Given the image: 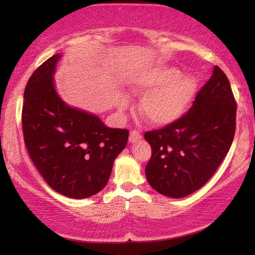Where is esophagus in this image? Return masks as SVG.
<instances>
[{"label":"esophagus","mask_w":255,"mask_h":255,"mask_svg":"<svg viewBox=\"0 0 255 255\" xmlns=\"http://www.w3.org/2000/svg\"><path fill=\"white\" fill-rule=\"evenodd\" d=\"M141 139V133L140 132H138L137 130H132L130 132V137H128V140L130 142H137Z\"/></svg>","instance_id":"1"}]
</instances>
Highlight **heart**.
Returning a JSON list of instances; mask_svg holds the SVG:
<instances>
[{"instance_id": "heart-1", "label": "heart", "mask_w": 255, "mask_h": 255, "mask_svg": "<svg viewBox=\"0 0 255 255\" xmlns=\"http://www.w3.org/2000/svg\"><path fill=\"white\" fill-rule=\"evenodd\" d=\"M134 95H142L139 114L154 127H165L179 120L186 113L197 93V80L193 75L181 74L175 67L158 66L137 73L130 81ZM128 107V100L120 103Z\"/></svg>"}]
</instances>
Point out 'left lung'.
Returning a JSON list of instances; mask_svg holds the SVG:
<instances>
[{
  "label": "left lung",
  "mask_w": 255,
  "mask_h": 255,
  "mask_svg": "<svg viewBox=\"0 0 255 255\" xmlns=\"http://www.w3.org/2000/svg\"><path fill=\"white\" fill-rule=\"evenodd\" d=\"M237 103L228 76L218 66L182 117L147 131L152 155L145 168L153 189L173 198L203 187L231 147Z\"/></svg>",
  "instance_id": "1"
}]
</instances>
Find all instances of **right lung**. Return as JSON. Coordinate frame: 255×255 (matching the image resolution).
Listing matches in <instances>:
<instances>
[{"label": "right lung", "mask_w": 255, "mask_h": 255, "mask_svg": "<svg viewBox=\"0 0 255 255\" xmlns=\"http://www.w3.org/2000/svg\"><path fill=\"white\" fill-rule=\"evenodd\" d=\"M60 54L41 64L24 90V142L38 172L52 189L86 198L106 187L116 156L127 146L128 131L107 128L96 115L72 108L54 89Z\"/></svg>", "instance_id": "right-lung-1"}]
</instances>
